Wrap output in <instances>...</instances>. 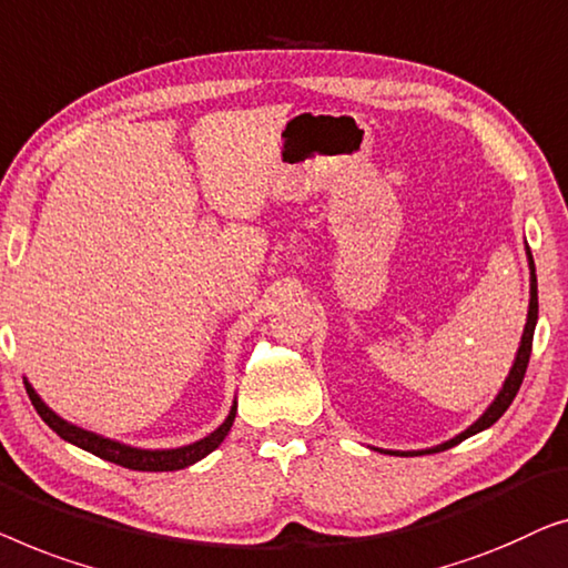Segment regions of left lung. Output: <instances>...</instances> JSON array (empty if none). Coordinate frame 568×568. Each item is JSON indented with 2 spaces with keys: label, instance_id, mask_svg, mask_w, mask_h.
<instances>
[{
  "label": "left lung",
  "instance_id": "1",
  "mask_svg": "<svg viewBox=\"0 0 568 568\" xmlns=\"http://www.w3.org/2000/svg\"><path fill=\"white\" fill-rule=\"evenodd\" d=\"M527 267H530V306H527V322H525V329H523V339H520V347H517V355H515V363L509 367V375L501 383L499 394L494 396V402L486 406V412L478 417L474 425L468 429H463L460 435L450 437L447 443H440L435 447H425V450H381V453H390V455H425V453H440L447 450V447L458 445L466 440V437L476 435V433H484L486 427H491L494 422H497L501 414L509 409V404L515 402L517 390L523 386V378H525V371H527V363H530V349H532V334H535V324H538V281H535V262H532V254L527 250Z\"/></svg>",
  "mask_w": 568,
  "mask_h": 568
}]
</instances>
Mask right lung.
Returning a JSON list of instances; mask_svg holds the SVG:
<instances>
[{
    "label": "right lung",
    "instance_id": "add662e5",
    "mask_svg": "<svg viewBox=\"0 0 568 568\" xmlns=\"http://www.w3.org/2000/svg\"><path fill=\"white\" fill-rule=\"evenodd\" d=\"M26 390H28L30 402H33V406H36V412L41 414V419L53 429L55 435L61 437V440L82 447V450L98 455V458H102V460L118 463V466L131 468V470H180V468L193 466V463L203 460L207 453H213L215 447L223 443V437L229 435V429H231V425H234V417H236V402H234L231 404L229 417L223 419L211 435H205L203 440L182 445V447H166V450H143V447H133V445L110 440V437H102L98 433H90V429H84V427L71 425V422L59 417V414H55L51 406H48L43 398L38 396V390L30 386L28 378H26Z\"/></svg>",
    "mask_w": 568,
    "mask_h": 568
}]
</instances>
